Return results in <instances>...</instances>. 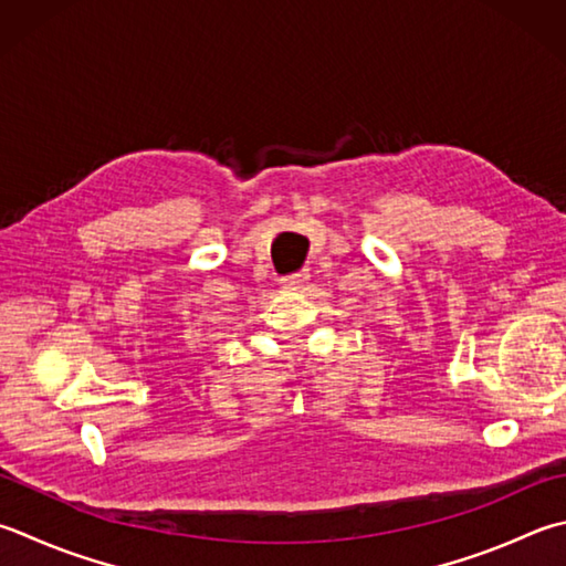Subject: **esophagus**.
Returning <instances> with one entry per match:
<instances>
[{
	"label": "esophagus",
	"mask_w": 566,
	"mask_h": 566,
	"mask_svg": "<svg viewBox=\"0 0 566 566\" xmlns=\"http://www.w3.org/2000/svg\"><path fill=\"white\" fill-rule=\"evenodd\" d=\"M307 281H311V275H307V273H293V275H287V279H283L281 283H283L285 291H301V287Z\"/></svg>",
	"instance_id": "obj_1"
}]
</instances>
